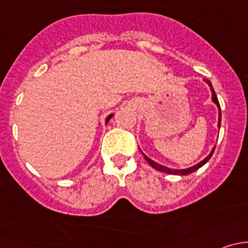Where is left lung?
<instances>
[{"label": "left lung", "mask_w": 248, "mask_h": 248, "mask_svg": "<svg viewBox=\"0 0 248 248\" xmlns=\"http://www.w3.org/2000/svg\"><path fill=\"white\" fill-rule=\"evenodd\" d=\"M205 81H206L207 84H209L210 89H211V92H212V102H214V103H216V106L218 107V109H219L218 127H221V108H219V102H218V99H217V96H216V93H215V90H214V87H212V85H211V82H210V80H205ZM214 151H215V149H212V151L210 152L209 156L205 157V158L202 159V161L201 162V163L196 164V166L191 167V168H187V169H180V170H177V169H170V168H167V167L161 166V164L156 163V162H154V161H152V159H150L149 157H146V156H145V155H144V158L146 159L147 162H149V164H150V166L152 167V168H155V169H156V170H158V171L167 172V174H172V175H188V174H191V172L196 171L197 169H199V168H201V167L204 166V164L206 163V162L209 161L210 158H211V156H212V154H214Z\"/></svg>", "instance_id": "left-lung-1"}]
</instances>
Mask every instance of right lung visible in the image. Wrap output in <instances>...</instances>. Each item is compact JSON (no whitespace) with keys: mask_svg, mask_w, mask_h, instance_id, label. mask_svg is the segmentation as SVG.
Returning <instances> with one entry per match:
<instances>
[{"mask_svg":"<svg viewBox=\"0 0 248 248\" xmlns=\"http://www.w3.org/2000/svg\"><path fill=\"white\" fill-rule=\"evenodd\" d=\"M111 116H112V115H109V116H108V117H107V122H108V121H109V120H110V119H111Z\"/></svg>","mask_w":248,"mask_h":248,"instance_id":"1","label":"right lung"}]
</instances>
